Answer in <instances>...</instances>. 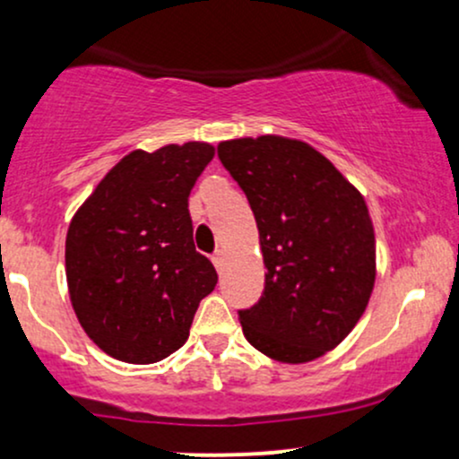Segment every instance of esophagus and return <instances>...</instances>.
<instances>
[{
    "label": "esophagus",
    "mask_w": 459,
    "mask_h": 459,
    "mask_svg": "<svg viewBox=\"0 0 459 459\" xmlns=\"http://www.w3.org/2000/svg\"><path fill=\"white\" fill-rule=\"evenodd\" d=\"M212 261H213L215 270L222 272V270H224V263H226V252H224V250H218V252H215V255L212 256Z\"/></svg>",
    "instance_id": "esophagus-1"
}]
</instances>
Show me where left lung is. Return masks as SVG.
<instances>
[{
  "mask_svg": "<svg viewBox=\"0 0 459 459\" xmlns=\"http://www.w3.org/2000/svg\"><path fill=\"white\" fill-rule=\"evenodd\" d=\"M218 157L246 192L265 263L259 304L239 310L247 343L287 365L328 354L354 330L376 284L365 196L304 140H224Z\"/></svg>",
  "mask_w": 459,
  "mask_h": 459,
  "instance_id": "obj_1",
  "label": "left lung"
}]
</instances>
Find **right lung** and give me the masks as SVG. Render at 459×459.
<instances>
[{
    "label": "right lung",
    "mask_w": 459,
    "mask_h": 459,
    "mask_svg": "<svg viewBox=\"0 0 459 459\" xmlns=\"http://www.w3.org/2000/svg\"><path fill=\"white\" fill-rule=\"evenodd\" d=\"M215 146L166 144L125 155L82 203L66 233V284L83 332L131 365L187 341L218 273L194 247L189 192Z\"/></svg>",
    "instance_id": "obj_1"
}]
</instances>
